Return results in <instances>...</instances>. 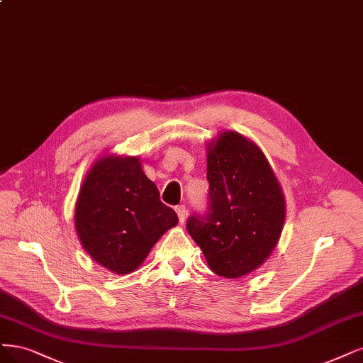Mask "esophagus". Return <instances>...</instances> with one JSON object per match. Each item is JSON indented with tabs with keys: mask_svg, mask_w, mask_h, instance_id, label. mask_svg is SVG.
<instances>
[{
	"mask_svg": "<svg viewBox=\"0 0 363 363\" xmlns=\"http://www.w3.org/2000/svg\"><path fill=\"white\" fill-rule=\"evenodd\" d=\"M176 211H177V215H179V220H180V223L183 225V223L186 222V216H187V210H186V207H184L183 204H180V206H177V207H176Z\"/></svg>",
	"mask_w": 363,
	"mask_h": 363,
	"instance_id": "obj_1",
	"label": "esophagus"
}]
</instances>
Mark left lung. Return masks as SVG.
I'll return each mask as SVG.
<instances>
[{
  "label": "left lung",
  "mask_w": 363,
  "mask_h": 363,
  "mask_svg": "<svg viewBox=\"0 0 363 363\" xmlns=\"http://www.w3.org/2000/svg\"><path fill=\"white\" fill-rule=\"evenodd\" d=\"M208 211L186 222L219 277L240 278L257 270L277 246L285 199L259 147L227 130L207 147Z\"/></svg>",
  "instance_id": "1"
}]
</instances>
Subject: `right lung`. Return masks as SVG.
<instances>
[{"label": "right lung", "instance_id": "add662e5", "mask_svg": "<svg viewBox=\"0 0 363 363\" xmlns=\"http://www.w3.org/2000/svg\"><path fill=\"white\" fill-rule=\"evenodd\" d=\"M179 218L160 201L136 157L105 156L86 174L74 207L81 245L99 264L117 274L141 266L150 249Z\"/></svg>", "mask_w": 363, "mask_h": 363}]
</instances>
